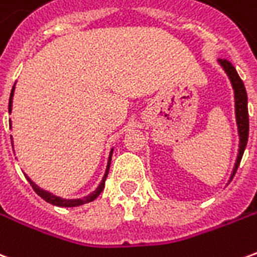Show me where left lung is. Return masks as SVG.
I'll return each mask as SVG.
<instances>
[{
	"label": "left lung",
	"mask_w": 257,
	"mask_h": 257,
	"mask_svg": "<svg viewBox=\"0 0 257 257\" xmlns=\"http://www.w3.org/2000/svg\"><path fill=\"white\" fill-rule=\"evenodd\" d=\"M221 66L228 74V77L231 79L232 88H234V93H235V115H237V123H238V132H239V153H238L237 162L232 171V175L230 180H232L234 175L237 172L239 162L243 156V151L248 143V135H249V114H248V96H246V90L243 86L242 79L239 78L237 70L232 66L231 62H228L227 59L220 60Z\"/></svg>",
	"instance_id": "obj_1"
}]
</instances>
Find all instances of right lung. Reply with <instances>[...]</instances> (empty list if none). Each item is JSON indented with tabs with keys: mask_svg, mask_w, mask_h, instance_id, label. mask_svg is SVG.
<instances>
[{
	"mask_svg": "<svg viewBox=\"0 0 257 257\" xmlns=\"http://www.w3.org/2000/svg\"><path fill=\"white\" fill-rule=\"evenodd\" d=\"M14 89H15V85L14 88H12V90H11V97H9V106H8V110L9 112H11V110H12V96H14ZM111 154L112 151L110 153V158H108V164H107V171H106V175H104V178H103V180H101L100 186L97 187V190H96L95 193L90 194V195H88V197H85V198H79V199H62L59 198V197H56V195H53V194L48 193V191H44V190H41L37 184H34L33 182H31L30 179L27 178V180L30 182L31 187H33V190L36 191L41 198H44L47 202H49V204L52 205H56V206H66V208H71V206H79V205H84L86 204V202H90V201H93V199L99 195V194L101 193V190L104 189V182H106V178L107 175H108V169H110V162H111Z\"/></svg>",
	"mask_w": 257,
	"mask_h": 257,
	"instance_id": "right-lung-1",
	"label": "right lung"
}]
</instances>
